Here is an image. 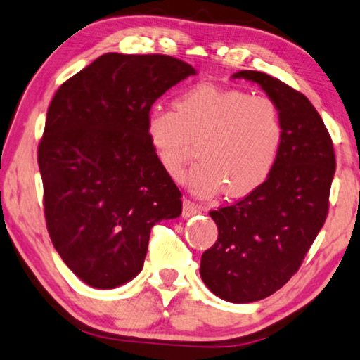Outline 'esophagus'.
<instances>
[{"instance_id": "esophagus-1", "label": "esophagus", "mask_w": 360, "mask_h": 360, "mask_svg": "<svg viewBox=\"0 0 360 360\" xmlns=\"http://www.w3.org/2000/svg\"><path fill=\"white\" fill-rule=\"evenodd\" d=\"M199 212V206L195 204L190 199H184V217H191V215H195Z\"/></svg>"}]
</instances>
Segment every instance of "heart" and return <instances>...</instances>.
Listing matches in <instances>:
<instances>
[{
  "mask_svg": "<svg viewBox=\"0 0 360 360\" xmlns=\"http://www.w3.org/2000/svg\"><path fill=\"white\" fill-rule=\"evenodd\" d=\"M148 138L162 169L180 180L198 145L191 190L211 196H243L261 186L276 164L285 140L283 112L274 99L211 85L174 99V110L148 115Z\"/></svg>",
  "mask_w": 360,
  "mask_h": 360,
  "instance_id": "heart-1",
  "label": "heart"
}]
</instances>
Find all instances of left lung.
Here are the masks:
<instances>
[{
  "label": "left lung",
  "instance_id": "left-lung-1",
  "mask_svg": "<svg viewBox=\"0 0 360 360\" xmlns=\"http://www.w3.org/2000/svg\"><path fill=\"white\" fill-rule=\"evenodd\" d=\"M233 79L261 85L285 120L283 146L269 179L209 212L219 236L202 252L199 274L220 300L243 304L274 295L300 270L327 219L336 159L327 127L302 93L264 72L240 70Z\"/></svg>",
  "mask_w": 360,
  "mask_h": 360
}]
</instances>
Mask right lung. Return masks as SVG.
<instances>
[{"label": "right lung", "mask_w": 360, "mask_h": 360, "mask_svg": "<svg viewBox=\"0 0 360 360\" xmlns=\"http://www.w3.org/2000/svg\"><path fill=\"white\" fill-rule=\"evenodd\" d=\"M196 70L165 54L106 53L65 80L38 145L49 238L93 288L130 281L149 233L181 214V193L148 138L151 106Z\"/></svg>", "instance_id": "right-lung-1"}]
</instances>
